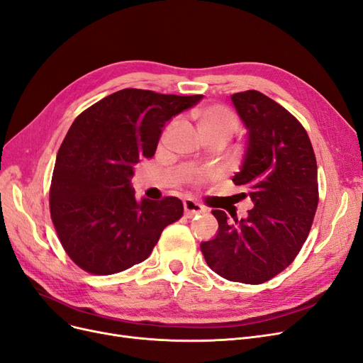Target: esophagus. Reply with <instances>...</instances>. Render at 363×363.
<instances>
[{"label":"esophagus","instance_id":"1","mask_svg":"<svg viewBox=\"0 0 363 363\" xmlns=\"http://www.w3.org/2000/svg\"><path fill=\"white\" fill-rule=\"evenodd\" d=\"M183 208H184V214L187 217H194L195 214H199V213H204L207 208L204 206L198 204V202L192 201V199H186L183 202Z\"/></svg>","mask_w":363,"mask_h":363}]
</instances>
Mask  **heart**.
<instances>
[{
  "label": "heart",
  "mask_w": 363,
  "mask_h": 363,
  "mask_svg": "<svg viewBox=\"0 0 363 363\" xmlns=\"http://www.w3.org/2000/svg\"><path fill=\"white\" fill-rule=\"evenodd\" d=\"M191 118L195 122L196 133L202 140H217L226 143L240 128L238 116L222 104H208L196 107L192 110ZM168 133L169 126H167L165 131L162 133L161 143L165 141ZM202 180L204 179L198 176V174H192L191 176L192 183H201Z\"/></svg>",
  "instance_id": "obj_1"
}]
</instances>
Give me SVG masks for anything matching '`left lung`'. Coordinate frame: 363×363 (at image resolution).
<instances>
[{
    "mask_svg": "<svg viewBox=\"0 0 363 363\" xmlns=\"http://www.w3.org/2000/svg\"><path fill=\"white\" fill-rule=\"evenodd\" d=\"M249 131L241 171L232 182L247 189L253 208L229 220L213 210L219 232L201 242L207 265L229 281L260 284L291 265L306 242L318 204L317 162L306 128L262 92L232 95Z\"/></svg>",
    "mask_w": 363,
    "mask_h": 363,
    "instance_id": "left-lung-1",
    "label": "left lung"
}]
</instances>
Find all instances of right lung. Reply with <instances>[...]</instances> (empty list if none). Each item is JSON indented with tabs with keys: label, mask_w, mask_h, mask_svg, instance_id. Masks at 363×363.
<instances>
[{
	"label": "right lung",
	"mask_w": 363,
	"mask_h": 363,
	"mask_svg": "<svg viewBox=\"0 0 363 363\" xmlns=\"http://www.w3.org/2000/svg\"><path fill=\"white\" fill-rule=\"evenodd\" d=\"M201 98L129 88L72 122L56 156L49 206L57 238L79 268L110 275L143 262L183 216L176 196L137 202L131 177L143 157L155 155L164 125Z\"/></svg>",
	"instance_id": "right-lung-1"
}]
</instances>
